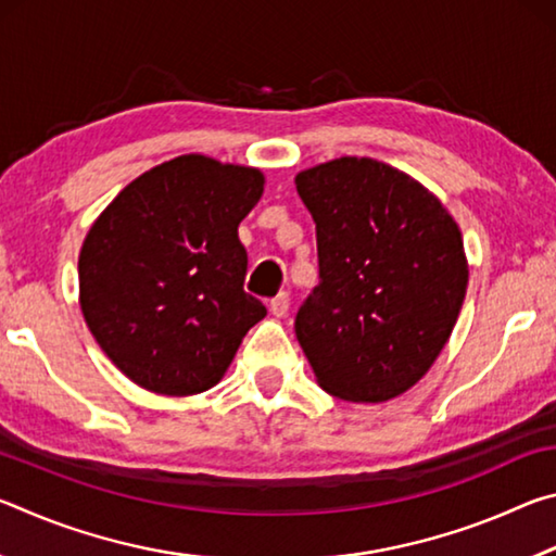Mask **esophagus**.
<instances>
[{"mask_svg":"<svg viewBox=\"0 0 556 556\" xmlns=\"http://www.w3.org/2000/svg\"><path fill=\"white\" fill-rule=\"evenodd\" d=\"M269 312H271V316H277V318L287 316V312H289V294H287V291H281V294H277L275 299H269Z\"/></svg>","mask_w":556,"mask_h":556,"instance_id":"34e87169","label":"esophagus"}]
</instances>
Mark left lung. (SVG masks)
<instances>
[{"label": "left lung", "mask_w": 556, "mask_h": 556, "mask_svg": "<svg viewBox=\"0 0 556 556\" xmlns=\"http://www.w3.org/2000/svg\"><path fill=\"white\" fill-rule=\"evenodd\" d=\"M316 223L318 285L294 331L333 397L384 402L421 380L464 304L456 220L390 164L341 156L296 176Z\"/></svg>", "instance_id": "1"}]
</instances>
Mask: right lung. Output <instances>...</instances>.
Segmentation results:
<instances>
[{
	"label": "right lung",
	"instance_id": "obj_1",
	"mask_svg": "<svg viewBox=\"0 0 556 556\" xmlns=\"http://www.w3.org/2000/svg\"><path fill=\"white\" fill-rule=\"evenodd\" d=\"M262 191L257 168L186 154L122 188L90 228L78 260L83 316L139 388L174 397L213 388L265 318L242 287L238 240Z\"/></svg>",
	"mask_w": 556,
	"mask_h": 556
}]
</instances>
